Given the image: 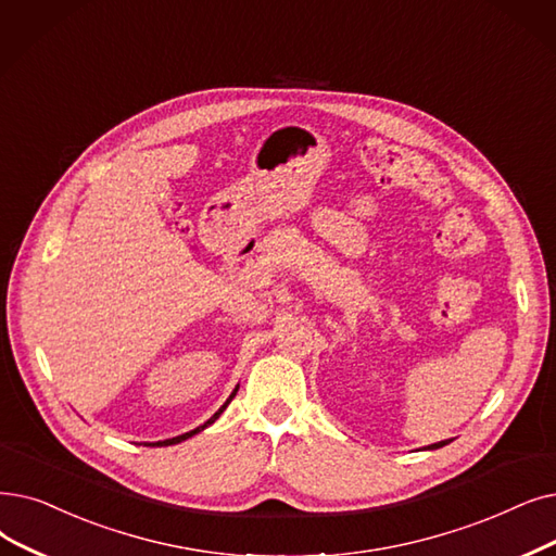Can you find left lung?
Masks as SVG:
<instances>
[{
    "instance_id": "left-lung-1",
    "label": "left lung",
    "mask_w": 556,
    "mask_h": 556,
    "mask_svg": "<svg viewBox=\"0 0 556 556\" xmlns=\"http://www.w3.org/2000/svg\"><path fill=\"white\" fill-rule=\"evenodd\" d=\"M450 441H441V443H433V445H429V450H437V447H443V445H447Z\"/></svg>"
}]
</instances>
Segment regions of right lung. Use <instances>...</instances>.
I'll use <instances>...</instances> for the list:
<instances>
[{"label": "right lung", "instance_id": "obj_1", "mask_svg": "<svg viewBox=\"0 0 556 556\" xmlns=\"http://www.w3.org/2000/svg\"><path fill=\"white\" fill-rule=\"evenodd\" d=\"M236 393H238V389H236V391L231 393V397H229V400H227V402H225V404H223V406L218 408V412H215V414H213V416H211V418H208V420H206V422H204L202 427H198V429H192V431H186V433H181V437H177V439H167V441H159V443H150V445H175V443H181V441H186V439H190V437H195V433H198V431H202L204 427H208L211 422H215V420H218V418H220V414L225 412V408H227V404H229V402L233 400V395H236Z\"/></svg>", "mask_w": 556, "mask_h": 556}]
</instances>
